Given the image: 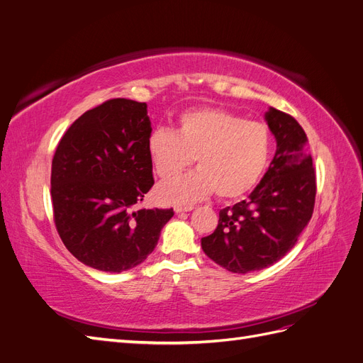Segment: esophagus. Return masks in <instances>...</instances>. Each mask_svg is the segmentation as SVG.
I'll use <instances>...</instances> for the list:
<instances>
[{"label":"esophagus","instance_id":"esophagus-1","mask_svg":"<svg viewBox=\"0 0 363 363\" xmlns=\"http://www.w3.org/2000/svg\"><path fill=\"white\" fill-rule=\"evenodd\" d=\"M192 206H186V207H183V206H175L174 207V212L175 213H183V212H191L192 211Z\"/></svg>","mask_w":363,"mask_h":363}]
</instances>
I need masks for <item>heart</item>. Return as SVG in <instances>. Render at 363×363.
Masks as SVG:
<instances>
[{"instance_id":"obj_1","label":"heart","mask_w":363,"mask_h":363,"mask_svg":"<svg viewBox=\"0 0 363 363\" xmlns=\"http://www.w3.org/2000/svg\"><path fill=\"white\" fill-rule=\"evenodd\" d=\"M272 139L265 124L224 108L183 112L175 133L155 128L147 139L148 157L162 180L177 177L194 162L199 169L160 184L156 196L164 204H191L216 191L223 200L250 192L265 172Z\"/></svg>"}]
</instances>
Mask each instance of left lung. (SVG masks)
Segmentation results:
<instances>
[{
	"instance_id": "left-lung-1",
	"label": "left lung",
	"mask_w": 363,
	"mask_h": 363,
	"mask_svg": "<svg viewBox=\"0 0 363 363\" xmlns=\"http://www.w3.org/2000/svg\"><path fill=\"white\" fill-rule=\"evenodd\" d=\"M265 121L277 150L248 200L219 212L218 227L201 238V248L218 265L247 274L279 262L309 224L316 180L307 136L284 112L269 107Z\"/></svg>"
}]
</instances>
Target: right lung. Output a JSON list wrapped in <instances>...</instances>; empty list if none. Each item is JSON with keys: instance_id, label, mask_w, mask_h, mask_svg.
Here are the masks:
<instances>
[{"instance_id": "right-lung-1", "label": "right lung", "mask_w": 363, "mask_h": 363, "mask_svg": "<svg viewBox=\"0 0 363 363\" xmlns=\"http://www.w3.org/2000/svg\"><path fill=\"white\" fill-rule=\"evenodd\" d=\"M147 104L115 98L84 112L60 139L51 164L54 223L84 265L123 272L157 245L172 208H139L155 184Z\"/></svg>"}]
</instances>
